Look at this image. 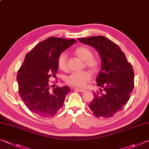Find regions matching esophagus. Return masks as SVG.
<instances>
[{"mask_svg": "<svg viewBox=\"0 0 149 149\" xmlns=\"http://www.w3.org/2000/svg\"><path fill=\"white\" fill-rule=\"evenodd\" d=\"M74 89H75V90H78V91H79L80 92H85V90H84V89H82V88H74Z\"/></svg>", "mask_w": 149, "mask_h": 149, "instance_id": "esophagus-1", "label": "esophagus"}]
</instances>
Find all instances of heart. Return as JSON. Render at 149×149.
<instances>
[{"label": "heart", "instance_id": "1", "mask_svg": "<svg viewBox=\"0 0 149 149\" xmlns=\"http://www.w3.org/2000/svg\"><path fill=\"white\" fill-rule=\"evenodd\" d=\"M74 54L79 59L84 61L86 67L89 68L93 72L100 69L101 63L97 57H93V52L87 47L80 46L74 50ZM57 66L60 70L64 72L68 70L67 54L61 53L57 58ZM92 79V74L89 70H84L80 72H74L66 79L67 84L75 87H84Z\"/></svg>", "mask_w": 149, "mask_h": 149}]
</instances>
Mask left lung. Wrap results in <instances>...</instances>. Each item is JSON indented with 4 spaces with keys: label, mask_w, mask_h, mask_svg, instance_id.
<instances>
[{
    "label": "left lung",
    "mask_w": 149,
    "mask_h": 149,
    "mask_svg": "<svg viewBox=\"0 0 149 149\" xmlns=\"http://www.w3.org/2000/svg\"><path fill=\"white\" fill-rule=\"evenodd\" d=\"M94 48L100 55L101 69L96 79L102 89L94 93L88 105L97 117L110 118L122 110L130 100L134 87V72L131 63L118 45L103 36L79 38Z\"/></svg>",
    "instance_id": "obj_1"
}]
</instances>
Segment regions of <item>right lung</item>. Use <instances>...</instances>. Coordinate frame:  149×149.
Here are the masks:
<instances>
[{"mask_svg":"<svg viewBox=\"0 0 149 149\" xmlns=\"http://www.w3.org/2000/svg\"><path fill=\"white\" fill-rule=\"evenodd\" d=\"M74 39L49 37L39 42L25 56L17 72L18 92L32 113L42 117L54 116L61 109L70 92L68 86L51 89L50 77L56 78L57 58L62 52L76 42Z\"/></svg>","mask_w":149,"mask_h":149,"instance_id":"obj_1","label":"right lung"}]
</instances>
